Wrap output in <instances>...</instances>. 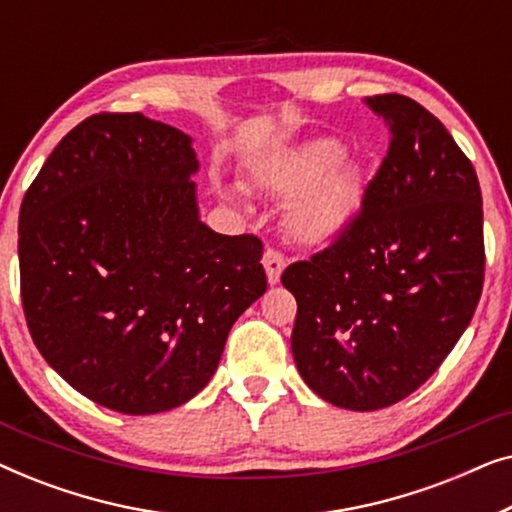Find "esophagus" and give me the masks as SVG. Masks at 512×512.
<instances>
[{"label":"esophagus","mask_w":512,"mask_h":512,"mask_svg":"<svg viewBox=\"0 0 512 512\" xmlns=\"http://www.w3.org/2000/svg\"><path fill=\"white\" fill-rule=\"evenodd\" d=\"M263 268H265V275H268V282L275 286L279 282V277H282L284 268H286V258L279 254L277 249H265Z\"/></svg>","instance_id":"esophagus-1"}]
</instances>
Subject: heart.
Segmentation results:
<instances>
[{
  "mask_svg": "<svg viewBox=\"0 0 512 512\" xmlns=\"http://www.w3.org/2000/svg\"><path fill=\"white\" fill-rule=\"evenodd\" d=\"M333 137H317L270 153L249 165V184L284 205V230L305 247H328L352 228L361 212L366 181ZM221 200L247 209L242 186H221Z\"/></svg>",
  "mask_w": 512,
  "mask_h": 512,
  "instance_id": "heart-1",
  "label": "heart"
}]
</instances>
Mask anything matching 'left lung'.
I'll list each match as a JSON object with an SVG mask.
<instances>
[{
    "label": "left lung",
    "instance_id": "8db88e82",
    "mask_svg": "<svg viewBox=\"0 0 512 512\" xmlns=\"http://www.w3.org/2000/svg\"><path fill=\"white\" fill-rule=\"evenodd\" d=\"M391 144L340 240L289 265L291 352L338 408H389L422 387L471 324L485 279L478 174L445 125L403 95L366 97Z\"/></svg>",
    "mask_w": 512,
    "mask_h": 512
}]
</instances>
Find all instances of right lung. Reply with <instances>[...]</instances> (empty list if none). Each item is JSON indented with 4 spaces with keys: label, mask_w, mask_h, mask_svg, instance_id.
<instances>
[{
    "label": "right lung",
    "mask_w": 512,
    "mask_h": 512,
    "mask_svg": "<svg viewBox=\"0 0 512 512\" xmlns=\"http://www.w3.org/2000/svg\"><path fill=\"white\" fill-rule=\"evenodd\" d=\"M193 139L142 114L90 116L20 205V293L41 356L123 415L207 387L237 317L268 289L263 244L200 221Z\"/></svg>",
    "instance_id": "obj_1"
}]
</instances>
